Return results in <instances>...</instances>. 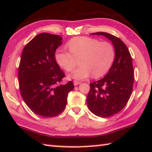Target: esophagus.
<instances>
[{
  "instance_id": "34e87169",
  "label": "esophagus",
  "mask_w": 152,
  "mask_h": 152,
  "mask_svg": "<svg viewBox=\"0 0 152 152\" xmlns=\"http://www.w3.org/2000/svg\"><path fill=\"white\" fill-rule=\"evenodd\" d=\"M79 84H80V82L78 81V80H74V86H77Z\"/></svg>"
}]
</instances>
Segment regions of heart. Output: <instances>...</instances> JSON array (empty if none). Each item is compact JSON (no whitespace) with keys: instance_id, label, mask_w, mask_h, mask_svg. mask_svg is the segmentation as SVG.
<instances>
[{"instance_id":"obj_1","label":"heart","mask_w":152,"mask_h":152,"mask_svg":"<svg viewBox=\"0 0 152 152\" xmlns=\"http://www.w3.org/2000/svg\"><path fill=\"white\" fill-rule=\"evenodd\" d=\"M69 52L58 50L55 60L60 68L67 72L72 71L79 60L80 66L69 75V78L82 80L92 74L94 78L105 75L111 68L115 56L112 44L101 42L96 38L78 37L66 44Z\"/></svg>"}]
</instances>
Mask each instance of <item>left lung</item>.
<instances>
[{
    "label": "left lung",
    "instance_id": "8db88e82",
    "mask_svg": "<svg viewBox=\"0 0 152 152\" xmlns=\"http://www.w3.org/2000/svg\"><path fill=\"white\" fill-rule=\"evenodd\" d=\"M92 34L108 38L115 50L114 61L109 72L100 80L90 84L87 96L88 108L93 114L102 118L110 117L120 112L131 96L134 81L132 58L120 38L104 32Z\"/></svg>",
    "mask_w": 152,
    "mask_h": 152
}]
</instances>
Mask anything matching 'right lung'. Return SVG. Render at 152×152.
I'll list each match as a JSON object with an SVG mask.
<instances>
[{"label": "right lung", "mask_w": 152, "mask_h": 152, "mask_svg": "<svg viewBox=\"0 0 152 152\" xmlns=\"http://www.w3.org/2000/svg\"><path fill=\"white\" fill-rule=\"evenodd\" d=\"M58 35L40 33L32 38L22 52L18 78L22 97L36 114L56 116L64 111L72 81L60 84L65 74L55 60V52L61 45Z\"/></svg>", "instance_id": "right-lung-1"}]
</instances>
